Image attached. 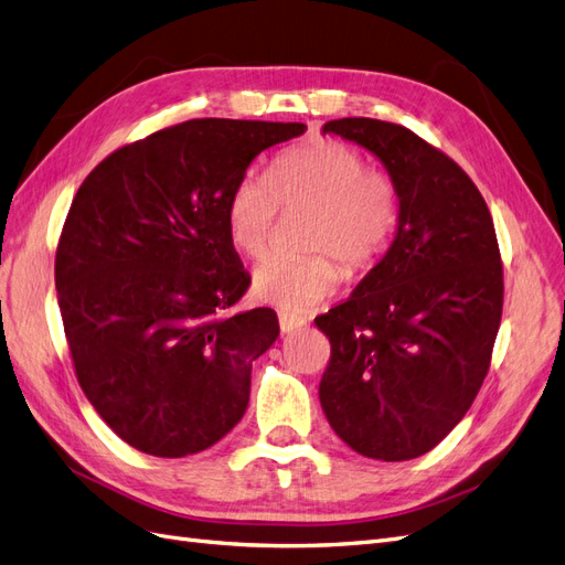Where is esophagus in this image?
Wrapping results in <instances>:
<instances>
[{
	"instance_id": "esophagus-1",
	"label": "esophagus",
	"mask_w": 565,
	"mask_h": 565,
	"mask_svg": "<svg viewBox=\"0 0 565 565\" xmlns=\"http://www.w3.org/2000/svg\"><path fill=\"white\" fill-rule=\"evenodd\" d=\"M278 322H280V332L282 334H292V332H299L306 320L303 318H297V316H289V313H280L278 316Z\"/></svg>"
}]
</instances>
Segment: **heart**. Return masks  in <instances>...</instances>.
Here are the masks:
<instances>
[{
	"label": "heart",
	"mask_w": 565,
	"mask_h": 565,
	"mask_svg": "<svg viewBox=\"0 0 565 565\" xmlns=\"http://www.w3.org/2000/svg\"><path fill=\"white\" fill-rule=\"evenodd\" d=\"M306 207L303 256H270L252 276L254 297L285 313H306L328 299L341 268L361 276L382 259L401 221L398 185L382 169L365 167L361 152L339 141H313L285 150L266 177L245 174L226 200L228 235L243 254L262 256L278 207Z\"/></svg>",
	"instance_id": "obj_1"
}]
</instances>
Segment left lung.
I'll use <instances>...</instances> for the list:
<instances>
[{"label": "left lung", "instance_id": "left-lung-1", "mask_svg": "<svg viewBox=\"0 0 565 565\" xmlns=\"http://www.w3.org/2000/svg\"><path fill=\"white\" fill-rule=\"evenodd\" d=\"M396 181L391 247L351 297L316 318L332 355L320 405L334 434L372 459L436 448L481 388L502 320V259L483 195L446 152L401 125L332 119Z\"/></svg>", "mask_w": 565, "mask_h": 565}]
</instances>
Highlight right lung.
<instances>
[{"label": "right lung", "instance_id": "obj_1", "mask_svg": "<svg viewBox=\"0 0 565 565\" xmlns=\"http://www.w3.org/2000/svg\"><path fill=\"white\" fill-rule=\"evenodd\" d=\"M301 122L188 119L115 150L84 179L56 249L77 382L131 448L185 457L243 419L273 309L226 316L249 287L226 200L262 150Z\"/></svg>", "mask_w": 565, "mask_h": 565}]
</instances>
